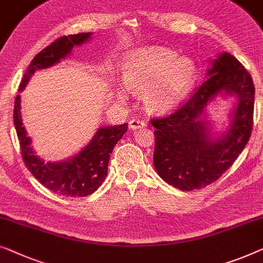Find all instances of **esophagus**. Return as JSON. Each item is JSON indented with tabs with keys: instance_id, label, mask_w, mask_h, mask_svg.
I'll list each match as a JSON object with an SVG mask.
<instances>
[{
	"instance_id": "34e87169",
	"label": "esophagus",
	"mask_w": 263,
	"mask_h": 263,
	"mask_svg": "<svg viewBox=\"0 0 263 263\" xmlns=\"http://www.w3.org/2000/svg\"><path fill=\"white\" fill-rule=\"evenodd\" d=\"M147 123L143 122V121H140V120H132L130 122H129V128L132 129V130H136V129H140V128H143L146 127Z\"/></svg>"
}]
</instances>
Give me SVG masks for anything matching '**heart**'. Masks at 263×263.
<instances>
[{
    "mask_svg": "<svg viewBox=\"0 0 263 263\" xmlns=\"http://www.w3.org/2000/svg\"><path fill=\"white\" fill-rule=\"evenodd\" d=\"M197 66L190 58H178L176 52L163 47L136 48L125 55L122 81L134 92L142 91L144 108L162 114L180 103L197 78ZM119 101L127 100L125 90L115 87Z\"/></svg>",
    "mask_w": 263,
    "mask_h": 263,
    "instance_id": "1",
    "label": "heart"
}]
</instances>
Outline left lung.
<instances>
[{
	"instance_id": "obj_1",
	"label": "left lung",
	"mask_w": 263,
	"mask_h": 263,
	"mask_svg": "<svg viewBox=\"0 0 263 263\" xmlns=\"http://www.w3.org/2000/svg\"><path fill=\"white\" fill-rule=\"evenodd\" d=\"M206 77L177 111L151 121L157 128L155 170L162 180L181 191L216 181L242 153L253 128L255 89L245 66L230 53L223 52L211 60ZM219 94L234 96L236 102L230 127L214 136L204 120V109Z\"/></svg>"
}]
</instances>
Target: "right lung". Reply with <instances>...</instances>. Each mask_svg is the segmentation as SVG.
Listing matches in <instances>:
<instances>
[{
  "instance_id": "add662e5",
  "label": "right lung",
  "mask_w": 263,
  "mask_h": 263,
  "mask_svg": "<svg viewBox=\"0 0 263 263\" xmlns=\"http://www.w3.org/2000/svg\"><path fill=\"white\" fill-rule=\"evenodd\" d=\"M92 33H78L62 36L37 53L30 62L22 78L18 91L25 89L36 71L48 68L65 59L74 46L85 44ZM14 125L16 129L21 154L25 165L35 179L52 192L64 197H86L102 185L108 174V163L114 147L122 139L128 123L103 125L97 129L93 138L76 155L63 161H48L37 157L21 119V97L17 95L14 105Z\"/></svg>"
}]
</instances>
